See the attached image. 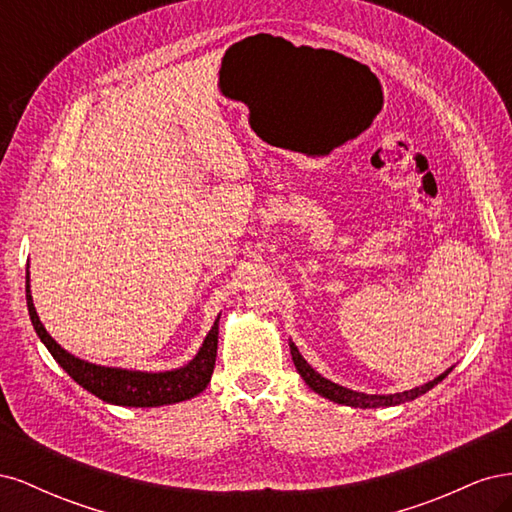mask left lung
<instances>
[{
    "mask_svg": "<svg viewBox=\"0 0 512 512\" xmlns=\"http://www.w3.org/2000/svg\"><path fill=\"white\" fill-rule=\"evenodd\" d=\"M290 354H292L294 367H297V371L301 374V378L307 382L309 389L316 391L322 397L335 401V404H344V406H352V408H380V406L406 404V401L416 399L418 395H423L429 389H433V386H436L438 382H442L448 376V371H451V369L444 371L442 376L433 378L431 382H427L423 386H416V389H412V391L395 393V395H365V393H356V391L344 389V386H339V384H335V382H331L327 378H322L318 371H314L312 367L307 365V361L299 354V350H297V346H294V344H290Z\"/></svg>",
    "mask_w": 512,
    "mask_h": 512,
    "instance_id": "8db88e82",
    "label": "left lung"
}]
</instances>
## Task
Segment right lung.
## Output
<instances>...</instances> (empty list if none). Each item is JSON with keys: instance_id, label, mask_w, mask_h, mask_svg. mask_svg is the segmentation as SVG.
Listing matches in <instances>:
<instances>
[{"instance_id": "right-lung-1", "label": "right lung", "mask_w": 512, "mask_h": 512, "mask_svg": "<svg viewBox=\"0 0 512 512\" xmlns=\"http://www.w3.org/2000/svg\"><path fill=\"white\" fill-rule=\"evenodd\" d=\"M25 292H27V309L32 318L34 329L42 344L49 348L53 359L64 367L74 382H79L83 389L94 393L102 401L115 406H132V408H156L166 404H177L185 401L200 391L207 389L213 374L215 354H218V320L213 322L211 331L207 333L203 348L198 350L194 359L175 371H162V374H145V371H128L115 367H100L76 359L70 352L61 348L55 339L46 333L42 322L36 314L32 303V292H29V273L25 275Z\"/></svg>"}]
</instances>
